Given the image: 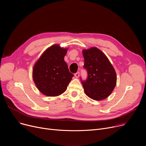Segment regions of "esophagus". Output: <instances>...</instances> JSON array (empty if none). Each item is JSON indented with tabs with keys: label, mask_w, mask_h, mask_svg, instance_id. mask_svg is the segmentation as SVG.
<instances>
[{
	"label": "esophagus",
	"mask_w": 146,
	"mask_h": 146,
	"mask_svg": "<svg viewBox=\"0 0 146 146\" xmlns=\"http://www.w3.org/2000/svg\"><path fill=\"white\" fill-rule=\"evenodd\" d=\"M79 75H80L79 72H77V73H76L74 74V76H75V77H76V78H78L79 77Z\"/></svg>",
	"instance_id": "1"
}]
</instances>
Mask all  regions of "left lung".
<instances>
[{"instance_id":"obj_1","label":"left lung","mask_w":146,"mask_h":146,"mask_svg":"<svg viewBox=\"0 0 146 146\" xmlns=\"http://www.w3.org/2000/svg\"><path fill=\"white\" fill-rule=\"evenodd\" d=\"M83 67L87 70L86 80L81 82L86 95L96 101L108 97L117 83L115 69L105 54L96 47L83 50Z\"/></svg>"}]
</instances>
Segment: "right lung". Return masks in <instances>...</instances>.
<instances>
[{
  "label": "right lung",
  "mask_w": 146,
  "mask_h": 146,
  "mask_svg": "<svg viewBox=\"0 0 146 146\" xmlns=\"http://www.w3.org/2000/svg\"><path fill=\"white\" fill-rule=\"evenodd\" d=\"M67 51L58 44L46 50L35 63L33 71L34 82L44 95L56 96L66 91L73 74L69 72L64 58Z\"/></svg>",
  "instance_id": "right-lung-1"
}]
</instances>
